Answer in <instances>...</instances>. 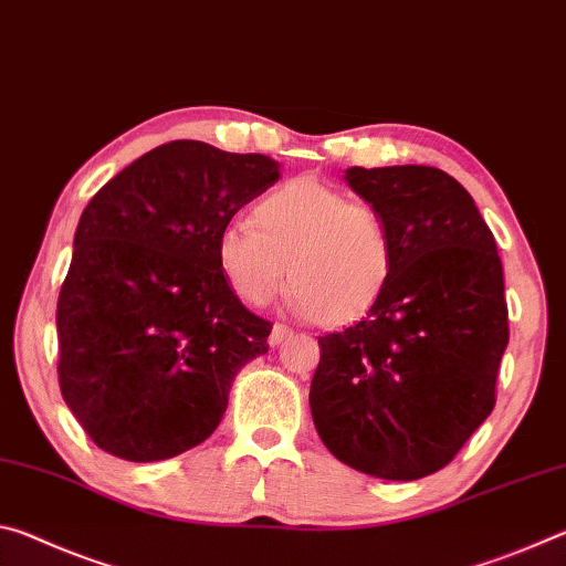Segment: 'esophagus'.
<instances>
[{"label": "esophagus", "instance_id": "esophagus-1", "mask_svg": "<svg viewBox=\"0 0 566 566\" xmlns=\"http://www.w3.org/2000/svg\"><path fill=\"white\" fill-rule=\"evenodd\" d=\"M292 334H294V332H292L290 327H286V324H274L272 334H270V344H272V347H280V344L290 339Z\"/></svg>", "mask_w": 566, "mask_h": 566}]
</instances>
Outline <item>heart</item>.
Returning a JSON list of instances; mask_svg holds the SVG:
<instances>
[{"label":"heart","instance_id":"1","mask_svg":"<svg viewBox=\"0 0 566 566\" xmlns=\"http://www.w3.org/2000/svg\"><path fill=\"white\" fill-rule=\"evenodd\" d=\"M252 217L254 224L234 222L217 239L219 270L247 304H270L290 274L294 310L342 327L387 294L397 244L379 207L304 177L274 187Z\"/></svg>","mask_w":566,"mask_h":566}]
</instances>
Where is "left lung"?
<instances>
[{"label": "left lung", "instance_id": "8db88e82", "mask_svg": "<svg viewBox=\"0 0 566 566\" xmlns=\"http://www.w3.org/2000/svg\"><path fill=\"white\" fill-rule=\"evenodd\" d=\"M347 181L389 219L397 266L367 317L319 337L312 419L339 462L411 482L452 462L496 405L510 342L502 260L447 171L352 167Z\"/></svg>", "mask_w": 566, "mask_h": 566}]
</instances>
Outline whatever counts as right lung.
Segmentation results:
<instances>
[{
	"label": "right lung",
	"mask_w": 566,
	"mask_h": 566,
	"mask_svg": "<svg viewBox=\"0 0 566 566\" xmlns=\"http://www.w3.org/2000/svg\"><path fill=\"white\" fill-rule=\"evenodd\" d=\"M280 179L266 155L167 142L84 207L56 300L60 389L84 432L127 462L202 444L272 322L229 290L217 239Z\"/></svg>",
	"instance_id": "1"
}]
</instances>
